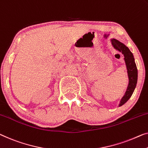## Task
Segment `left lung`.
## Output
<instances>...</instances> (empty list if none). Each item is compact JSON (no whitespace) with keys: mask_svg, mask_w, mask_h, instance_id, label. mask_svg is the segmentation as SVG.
Wrapping results in <instances>:
<instances>
[{"mask_svg":"<svg viewBox=\"0 0 148 148\" xmlns=\"http://www.w3.org/2000/svg\"><path fill=\"white\" fill-rule=\"evenodd\" d=\"M112 45L114 48L122 52V54L124 56V60L125 65H126L127 75H128L129 78V84L127 86L126 92H125L124 96H123L120 101V104H119V106H121L130 98L134 90H135L138 81V69L136 67L135 60H134V55L126 46L116 39L112 40Z\"/></svg>","mask_w":148,"mask_h":148,"instance_id":"left-lung-1","label":"left lung"}]
</instances>
